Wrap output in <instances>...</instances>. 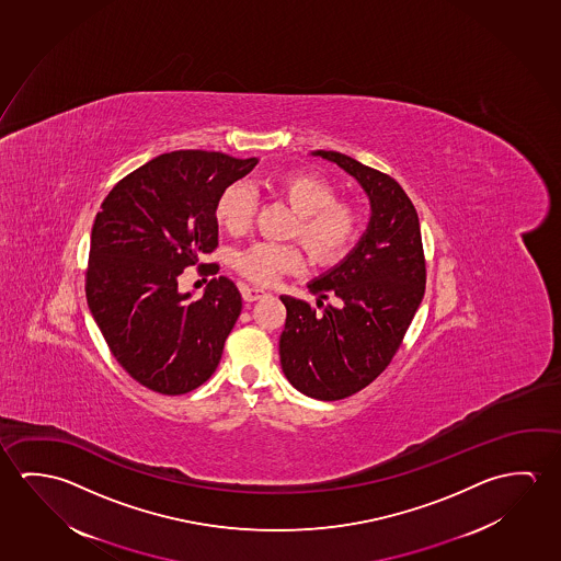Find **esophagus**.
Segmentation results:
<instances>
[{
	"label": "esophagus",
	"mask_w": 561,
	"mask_h": 561,
	"mask_svg": "<svg viewBox=\"0 0 561 561\" xmlns=\"http://www.w3.org/2000/svg\"><path fill=\"white\" fill-rule=\"evenodd\" d=\"M266 294V289H260V287H250V285H244V287H242V299H244V301H249V304L257 301V299H262Z\"/></svg>",
	"instance_id": "esophagus-1"
}]
</instances>
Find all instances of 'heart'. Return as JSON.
<instances>
[{"mask_svg":"<svg viewBox=\"0 0 561 561\" xmlns=\"http://www.w3.org/2000/svg\"><path fill=\"white\" fill-rule=\"evenodd\" d=\"M276 192L297 213L294 234H299L317 262L331 264L348 250L358 230V215L346 203L334 202L336 192L329 182L311 174L282 178ZM254 213V193L247 184H232L221 193L215 215L225 229L239 234ZM240 274L256 284H274L284 274L304 270V252L295 244L254 242L234 254Z\"/></svg>","mask_w":561,"mask_h":561,"instance_id":"b5f03b06","label":"heart"}]
</instances>
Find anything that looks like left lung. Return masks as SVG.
Listing matches in <instances>:
<instances>
[{"label": "left lung", "mask_w": 561, "mask_h": 561, "mask_svg": "<svg viewBox=\"0 0 561 561\" xmlns=\"http://www.w3.org/2000/svg\"><path fill=\"white\" fill-rule=\"evenodd\" d=\"M352 175L368 195L369 221L342 262L307 284L314 307L282 295L287 309L279 336L285 377L304 396L339 401L369 386L396 356L423 301L421 225L393 178L334 150H312ZM331 294L335 305H322Z\"/></svg>", "instance_id": "8db88e82"}]
</instances>
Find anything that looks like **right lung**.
Here are the masks:
<instances>
[{
    "mask_svg": "<svg viewBox=\"0 0 561 561\" xmlns=\"http://www.w3.org/2000/svg\"><path fill=\"white\" fill-rule=\"evenodd\" d=\"M257 158L175 150L111 190L92 229L85 297L111 354L140 386L184 396L219 366L242 311L229 277L202 299L178 289L185 267L217 249V202Z\"/></svg>",
    "mask_w": 561,
    "mask_h": 561,
    "instance_id": "obj_1",
    "label": "right lung"
}]
</instances>
